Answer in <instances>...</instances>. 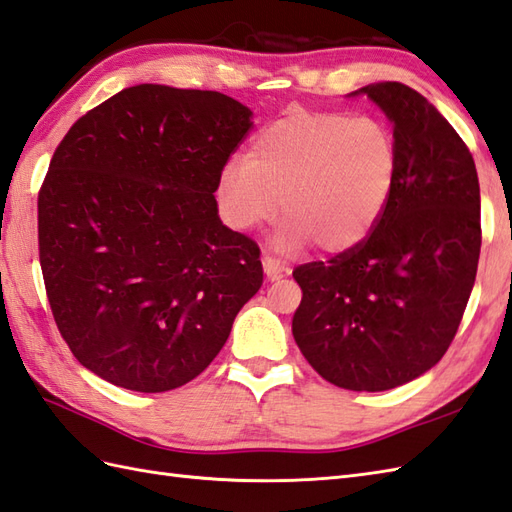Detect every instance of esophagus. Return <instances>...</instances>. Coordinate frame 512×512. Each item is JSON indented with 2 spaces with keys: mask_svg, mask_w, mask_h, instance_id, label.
Returning <instances> with one entry per match:
<instances>
[{
  "mask_svg": "<svg viewBox=\"0 0 512 512\" xmlns=\"http://www.w3.org/2000/svg\"><path fill=\"white\" fill-rule=\"evenodd\" d=\"M261 264H264V272H266V277L270 281H277V279H281L285 275V266L281 264L279 259L272 257V255L261 257Z\"/></svg>",
  "mask_w": 512,
  "mask_h": 512,
  "instance_id": "34e87169",
  "label": "esophagus"
}]
</instances>
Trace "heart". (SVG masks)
Returning a JSON list of instances; mask_svg holds the SVG:
<instances>
[{
    "label": "heart",
    "instance_id": "1",
    "mask_svg": "<svg viewBox=\"0 0 512 512\" xmlns=\"http://www.w3.org/2000/svg\"><path fill=\"white\" fill-rule=\"evenodd\" d=\"M397 174L399 146L382 120L299 113L259 133L248 159L224 165L218 200L224 220L244 231L275 216L281 198V248L314 242L340 253L375 229Z\"/></svg>",
    "mask_w": 512,
    "mask_h": 512
}]
</instances>
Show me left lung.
Instances as JSON below:
<instances>
[{
    "label": "left lung",
    "mask_w": 512,
    "mask_h": 512,
    "mask_svg": "<svg viewBox=\"0 0 512 512\" xmlns=\"http://www.w3.org/2000/svg\"><path fill=\"white\" fill-rule=\"evenodd\" d=\"M355 93L395 126L397 183L360 244L294 268L292 334L327 382L379 392L430 371L456 336L478 272L480 183L467 144L419 91L375 82Z\"/></svg>",
    "instance_id": "1"
}]
</instances>
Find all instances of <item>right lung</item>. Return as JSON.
<instances>
[{
    "label": "right lung",
    "mask_w": 512,
    "mask_h": 512,
    "mask_svg": "<svg viewBox=\"0 0 512 512\" xmlns=\"http://www.w3.org/2000/svg\"><path fill=\"white\" fill-rule=\"evenodd\" d=\"M251 111L218 91L137 85L69 128L39 189L56 327L115 386L192 382L264 281L259 246L218 218L220 172Z\"/></svg>",
    "instance_id": "right-lung-1"
}]
</instances>
